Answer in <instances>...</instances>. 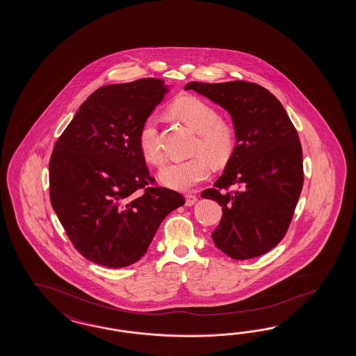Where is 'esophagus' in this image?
I'll return each instance as SVG.
<instances>
[{
  "label": "esophagus",
  "mask_w": 356,
  "mask_h": 356,
  "mask_svg": "<svg viewBox=\"0 0 356 356\" xmlns=\"http://www.w3.org/2000/svg\"><path fill=\"white\" fill-rule=\"evenodd\" d=\"M195 202H197V197H195L194 194L189 193V194L185 195V204H186V206H193Z\"/></svg>",
  "instance_id": "34e87169"
}]
</instances>
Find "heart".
<instances>
[{"mask_svg": "<svg viewBox=\"0 0 356 356\" xmlns=\"http://www.w3.org/2000/svg\"><path fill=\"white\" fill-rule=\"evenodd\" d=\"M171 112L198 132L195 152H206L215 163H224L234 153V126L220 120L216 109L203 99L193 95L181 96L171 106ZM139 147L141 154L150 163L159 165L163 161L156 114L147 115L143 122L139 131ZM205 155L198 153L184 161L165 163L159 171V180L175 191H191L209 177L211 163Z\"/></svg>", "mask_w": 356, "mask_h": 356, "instance_id": "heart-1", "label": "heart"}]
</instances>
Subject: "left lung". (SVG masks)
Masks as SVG:
<instances>
[{"mask_svg": "<svg viewBox=\"0 0 356 356\" xmlns=\"http://www.w3.org/2000/svg\"><path fill=\"white\" fill-rule=\"evenodd\" d=\"M222 106L236 131L234 153L224 174L203 191L222 217L212 239L234 260L259 257L280 242L291 224L304 185L302 147L284 106L265 87L245 81L189 82ZM235 186L236 191H229Z\"/></svg>", "mask_w": 356, "mask_h": 356, "instance_id": "left-lung-1", "label": "left lung"}]
</instances>
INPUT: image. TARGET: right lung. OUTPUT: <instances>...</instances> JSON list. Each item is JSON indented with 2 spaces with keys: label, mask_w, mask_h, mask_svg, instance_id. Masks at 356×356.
Returning a JSON list of instances; mask_svg holds the SVG:
<instances>
[{
  "label": "right lung",
  "mask_w": 356,
  "mask_h": 356,
  "mask_svg": "<svg viewBox=\"0 0 356 356\" xmlns=\"http://www.w3.org/2000/svg\"><path fill=\"white\" fill-rule=\"evenodd\" d=\"M167 91L159 79L100 87L55 143L52 209L74 248L102 266L139 261L163 218L185 203L154 185L139 147L140 127Z\"/></svg>",
  "instance_id": "1"
}]
</instances>
